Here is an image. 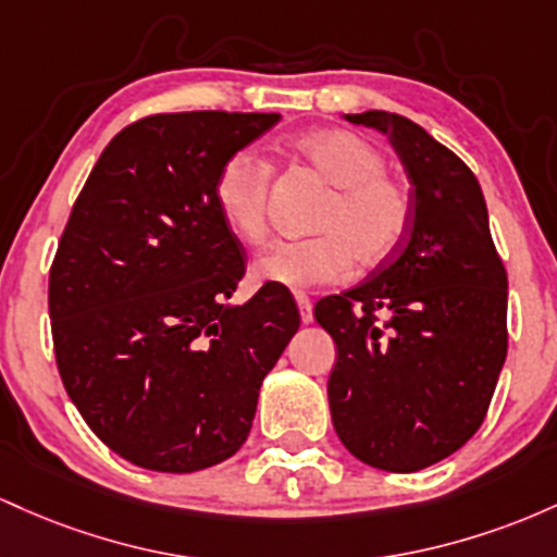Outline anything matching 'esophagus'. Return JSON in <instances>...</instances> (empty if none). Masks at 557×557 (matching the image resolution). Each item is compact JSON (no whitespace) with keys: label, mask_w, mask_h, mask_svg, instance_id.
<instances>
[{"label":"esophagus","mask_w":557,"mask_h":557,"mask_svg":"<svg viewBox=\"0 0 557 557\" xmlns=\"http://www.w3.org/2000/svg\"><path fill=\"white\" fill-rule=\"evenodd\" d=\"M297 308L302 315V323H312V299L308 295H297Z\"/></svg>","instance_id":"34e87169"}]
</instances>
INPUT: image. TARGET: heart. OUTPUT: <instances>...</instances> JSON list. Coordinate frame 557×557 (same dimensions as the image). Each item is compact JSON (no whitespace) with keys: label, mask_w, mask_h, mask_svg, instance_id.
<instances>
[{"label":"heart","mask_w":557,"mask_h":557,"mask_svg":"<svg viewBox=\"0 0 557 557\" xmlns=\"http://www.w3.org/2000/svg\"><path fill=\"white\" fill-rule=\"evenodd\" d=\"M295 152L329 186L315 218L318 236L276 242L255 260V276L305 292L339 284L360 268L389 262L408 239L416 218V199L403 178L386 173L384 152L362 136L342 128H321L297 136ZM271 162L255 149H236L218 168L215 197L223 223L249 245L268 236V195H271Z\"/></svg>","instance_id":"1"}]
</instances>
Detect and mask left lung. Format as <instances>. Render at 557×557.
<instances>
[{
	"instance_id": "1",
	"label": "left lung",
	"mask_w": 557,
	"mask_h": 557,
	"mask_svg": "<svg viewBox=\"0 0 557 557\" xmlns=\"http://www.w3.org/2000/svg\"><path fill=\"white\" fill-rule=\"evenodd\" d=\"M345 117L389 136L416 218L395 258L315 305L336 342L331 421L362 463L410 473L484 423L508 355V273L479 181L453 149L395 112Z\"/></svg>"
}]
</instances>
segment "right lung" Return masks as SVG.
Returning <instances> with one entry per match:
<instances>
[{
  "instance_id": "add662e5",
  "label": "right lung",
  "mask_w": 557,
  "mask_h": 557,
  "mask_svg": "<svg viewBox=\"0 0 557 557\" xmlns=\"http://www.w3.org/2000/svg\"><path fill=\"white\" fill-rule=\"evenodd\" d=\"M276 112H158L99 154L49 268L54 360L89 429L128 463L191 473L252 429L299 329L289 289L226 308L247 255L218 212V168Z\"/></svg>"
}]
</instances>
